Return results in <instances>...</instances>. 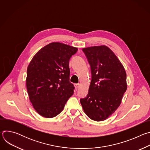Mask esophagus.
<instances>
[{
	"mask_svg": "<svg viewBox=\"0 0 150 150\" xmlns=\"http://www.w3.org/2000/svg\"><path fill=\"white\" fill-rule=\"evenodd\" d=\"M79 83H75V87L76 90H78V88H79Z\"/></svg>",
	"mask_w": 150,
	"mask_h": 150,
	"instance_id": "1",
	"label": "esophagus"
}]
</instances>
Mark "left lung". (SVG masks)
Returning <instances> with one entry per match:
<instances>
[{"label": "left lung", "mask_w": 150, "mask_h": 150, "mask_svg": "<svg viewBox=\"0 0 150 150\" xmlns=\"http://www.w3.org/2000/svg\"><path fill=\"white\" fill-rule=\"evenodd\" d=\"M90 65L91 81L87 96L80 99L91 119H108L120 104L127 89L126 74L115 53L105 46L82 49Z\"/></svg>", "instance_id": "left-lung-1"}]
</instances>
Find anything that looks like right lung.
Listing matches in <instances>:
<instances>
[{
  "label": "right lung",
  "instance_id": "add662e5",
  "mask_svg": "<svg viewBox=\"0 0 150 150\" xmlns=\"http://www.w3.org/2000/svg\"><path fill=\"white\" fill-rule=\"evenodd\" d=\"M78 49L58 42L40 49L30 62L26 85L36 112L46 118L59 115L75 87L69 82V60Z\"/></svg>",
  "mask_w": 150,
  "mask_h": 150
}]
</instances>
